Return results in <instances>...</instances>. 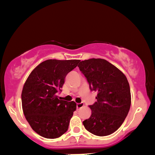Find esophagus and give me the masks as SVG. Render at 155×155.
Instances as JSON below:
<instances>
[{
  "mask_svg": "<svg viewBox=\"0 0 155 155\" xmlns=\"http://www.w3.org/2000/svg\"><path fill=\"white\" fill-rule=\"evenodd\" d=\"M84 106V103H77V109H80L81 107H83Z\"/></svg>",
  "mask_w": 155,
  "mask_h": 155,
  "instance_id": "obj_1",
  "label": "esophagus"
}]
</instances>
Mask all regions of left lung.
<instances>
[{
	"label": "left lung",
	"mask_w": 155,
	"mask_h": 155,
	"mask_svg": "<svg viewBox=\"0 0 155 155\" xmlns=\"http://www.w3.org/2000/svg\"><path fill=\"white\" fill-rule=\"evenodd\" d=\"M97 100L90 105L91 115L83 121L89 132L97 136L112 134L120 127L129 111L131 96L126 76L103 59L85 60L78 65Z\"/></svg>",
	"instance_id": "obj_1"
}]
</instances>
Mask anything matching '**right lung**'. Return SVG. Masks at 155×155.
Masks as SVG:
<instances>
[{
	"label": "right lung",
	"mask_w": 155,
	"mask_h": 155,
	"mask_svg": "<svg viewBox=\"0 0 155 155\" xmlns=\"http://www.w3.org/2000/svg\"><path fill=\"white\" fill-rule=\"evenodd\" d=\"M80 60L48 59L34 69L23 87L22 109L34 131L48 139L59 137L68 129L74 101L58 98L65 77L77 66Z\"/></svg>",
	"instance_id": "add662e5"
}]
</instances>
